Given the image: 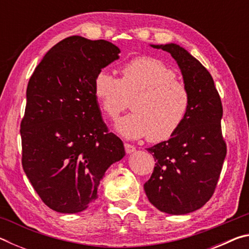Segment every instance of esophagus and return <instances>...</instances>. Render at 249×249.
Returning a JSON list of instances; mask_svg holds the SVG:
<instances>
[{"label":"esophagus","mask_w":249,"mask_h":249,"mask_svg":"<svg viewBox=\"0 0 249 249\" xmlns=\"http://www.w3.org/2000/svg\"><path fill=\"white\" fill-rule=\"evenodd\" d=\"M124 147H125V151H126V154H132V153H134L135 150H136V148H135V146L128 144V142H125V144H124Z\"/></svg>","instance_id":"34e87169"}]
</instances>
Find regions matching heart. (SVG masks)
Masks as SVG:
<instances>
[{
  "mask_svg": "<svg viewBox=\"0 0 249 249\" xmlns=\"http://www.w3.org/2000/svg\"><path fill=\"white\" fill-rule=\"evenodd\" d=\"M161 60L141 57L120 69V79L105 70L96 73L93 92L104 115L115 121L128 107L134 112L117 122L116 129L129 140L148 136L151 142L170 138L183 124L191 96L185 84Z\"/></svg>",
  "mask_w": 249,
  "mask_h": 249,
  "instance_id": "1",
  "label": "heart"
}]
</instances>
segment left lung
<instances>
[{
    "mask_svg": "<svg viewBox=\"0 0 249 249\" xmlns=\"http://www.w3.org/2000/svg\"><path fill=\"white\" fill-rule=\"evenodd\" d=\"M150 46L171 54L191 96L180 128L168 141L147 148L156 163L144 184L146 196L161 212L180 215L202 208L216 188L226 156L223 107L212 75L190 53L172 43Z\"/></svg>",
    "mask_w": 249,
    "mask_h": 249,
    "instance_id": "left-lung-1",
    "label": "left lung"
}]
</instances>
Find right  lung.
I'll list each match as a JSON object with an SVG mask.
<instances>
[{"label":"right lung","mask_w":249,"mask_h":249,"mask_svg":"<svg viewBox=\"0 0 249 249\" xmlns=\"http://www.w3.org/2000/svg\"><path fill=\"white\" fill-rule=\"evenodd\" d=\"M120 53L109 41L71 36L45 54L28 81L22 165L37 195L56 212L86 210L98 197L107 168L125 156L93 92L96 73Z\"/></svg>","instance_id":"add662e5"}]
</instances>
